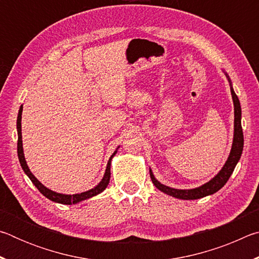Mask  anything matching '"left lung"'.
I'll return each mask as SVG.
<instances>
[{"instance_id": "1", "label": "left lung", "mask_w": 259, "mask_h": 259, "mask_svg": "<svg viewBox=\"0 0 259 259\" xmlns=\"http://www.w3.org/2000/svg\"><path fill=\"white\" fill-rule=\"evenodd\" d=\"M227 75V74H226ZM229 77V76H227ZM231 83V80L229 78ZM231 94L232 98H233L234 104V138H233V145H232V150L230 153L229 159H227L226 163L223 166L221 171H219L216 176H214L211 181L208 182L204 185L193 188V190H176V188H171L169 186H165L160 182H157L154 175H153L152 170H150V176L153 184H154L156 188H159L161 192L169 194L171 196H175L177 199L182 200H196L200 198H204V196L213 194L225 185L231 177L232 172L234 171V168L236 163H238L241 154H242L243 150V133H242V126H241V106L238 96L235 95L233 88L231 87Z\"/></svg>"}]
</instances>
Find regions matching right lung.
I'll use <instances>...</instances> for the list:
<instances>
[{
    "instance_id": "1",
    "label": "right lung",
    "mask_w": 259,
    "mask_h": 259,
    "mask_svg": "<svg viewBox=\"0 0 259 259\" xmlns=\"http://www.w3.org/2000/svg\"><path fill=\"white\" fill-rule=\"evenodd\" d=\"M21 113H23V105H21L19 108L18 119H17V130H18V144H17V151H18V159H19L21 168H23L25 174L27 175L30 181H32V183L35 185V187H36L37 190L46 196V198H48L51 201H54V202H58V203H63V204H73V203L81 202V201H83V200L93 198V196L99 194V193H102L105 188L107 187L108 183H109V178H111V160H112V157L116 154V151L113 153L111 159L108 160L106 171H105L102 182H100L97 186L91 188V190H89V191L80 193V194L67 195V194H60V193H56L54 191L49 190V188H47L45 185H42V184L38 182L36 178H35L34 175L30 172L28 165H27V163H26L24 151H23V140H21Z\"/></svg>"
}]
</instances>
